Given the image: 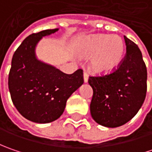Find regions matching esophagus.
Segmentation results:
<instances>
[{"instance_id": "obj_1", "label": "esophagus", "mask_w": 152, "mask_h": 152, "mask_svg": "<svg viewBox=\"0 0 152 152\" xmlns=\"http://www.w3.org/2000/svg\"><path fill=\"white\" fill-rule=\"evenodd\" d=\"M83 76H84V82H85V83H87V82H88V79H89V75H88V73H86V72H85Z\"/></svg>"}]
</instances>
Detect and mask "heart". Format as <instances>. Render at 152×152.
<instances>
[{
	"mask_svg": "<svg viewBox=\"0 0 152 152\" xmlns=\"http://www.w3.org/2000/svg\"><path fill=\"white\" fill-rule=\"evenodd\" d=\"M82 57H91V67L97 73H110L120 65L124 54V44L118 35L94 34L89 36L77 50Z\"/></svg>",
	"mask_w": 152,
	"mask_h": 152,
	"instance_id": "1",
	"label": "heart"
}]
</instances>
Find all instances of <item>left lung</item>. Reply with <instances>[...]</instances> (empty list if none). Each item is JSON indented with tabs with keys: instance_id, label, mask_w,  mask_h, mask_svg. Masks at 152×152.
<instances>
[{
	"instance_id": "obj_1",
	"label": "left lung",
	"mask_w": 152,
	"mask_h": 152,
	"mask_svg": "<svg viewBox=\"0 0 152 152\" xmlns=\"http://www.w3.org/2000/svg\"><path fill=\"white\" fill-rule=\"evenodd\" d=\"M126 56L113 73L90 77L93 89L91 114L98 124L117 128L136 115L146 95L147 71L137 45L124 36Z\"/></svg>"
}]
</instances>
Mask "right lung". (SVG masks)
<instances>
[{"label": "right lung", "instance_id": "right-lung-1", "mask_svg": "<svg viewBox=\"0 0 152 152\" xmlns=\"http://www.w3.org/2000/svg\"><path fill=\"white\" fill-rule=\"evenodd\" d=\"M58 30L46 29L30 34L12 59L8 76L12 101L23 117L37 124H48L59 118L67 99L84 83L81 69L67 74L36 56V46L42 38Z\"/></svg>", "mask_w": 152, "mask_h": 152}]
</instances>
